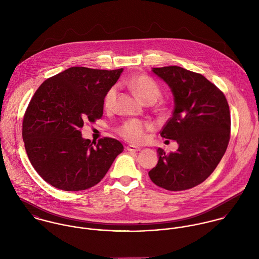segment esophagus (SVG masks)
<instances>
[{"label":"esophagus","mask_w":259,"mask_h":259,"mask_svg":"<svg viewBox=\"0 0 259 259\" xmlns=\"http://www.w3.org/2000/svg\"><path fill=\"white\" fill-rule=\"evenodd\" d=\"M126 149H127L128 151H140V150H141V148H139V147H135V146H127V147H126Z\"/></svg>","instance_id":"esophagus-1"}]
</instances>
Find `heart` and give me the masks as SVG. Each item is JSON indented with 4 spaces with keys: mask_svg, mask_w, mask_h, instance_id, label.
Wrapping results in <instances>:
<instances>
[{
    "mask_svg": "<svg viewBox=\"0 0 259 259\" xmlns=\"http://www.w3.org/2000/svg\"><path fill=\"white\" fill-rule=\"evenodd\" d=\"M130 89L139 97L141 101L146 104H154L160 97V89L158 84L148 75L142 74L133 77L128 81ZM116 97V89L113 87L109 90L105 97V108L111 109ZM147 123L140 120H128L124 122L119 128V135L130 143L139 144L146 138V132L148 131Z\"/></svg>",
    "mask_w": 259,
    "mask_h": 259,
    "instance_id": "b5f03b06",
    "label": "heart"
}]
</instances>
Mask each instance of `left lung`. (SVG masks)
Returning <instances> with one entry per match:
<instances>
[{"instance_id": "left-lung-1", "label": "left lung", "mask_w": 259, "mask_h": 259, "mask_svg": "<svg viewBox=\"0 0 259 259\" xmlns=\"http://www.w3.org/2000/svg\"><path fill=\"white\" fill-rule=\"evenodd\" d=\"M151 72L170 89L175 109L160 136L179 148L165 154L157 148L158 161L148 171L154 185L185 190L203 183L215 169L227 148L230 114L222 92L202 74L170 66Z\"/></svg>"}]
</instances>
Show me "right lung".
<instances>
[{"mask_svg":"<svg viewBox=\"0 0 259 259\" xmlns=\"http://www.w3.org/2000/svg\"><path fill=\"white\" fill-rule=\"evenodd\" d=\"M123 69L73 67L46 79L32 98L23 120L28 157L39 177L59 189L84 190L99 184L123 146L105 138L83 139V121L102 117L107 93Z\"/></svg>","mask_w":259,"mask_h":259,"instance_id":"add662e5","label":"right lung"}]
</instances>
